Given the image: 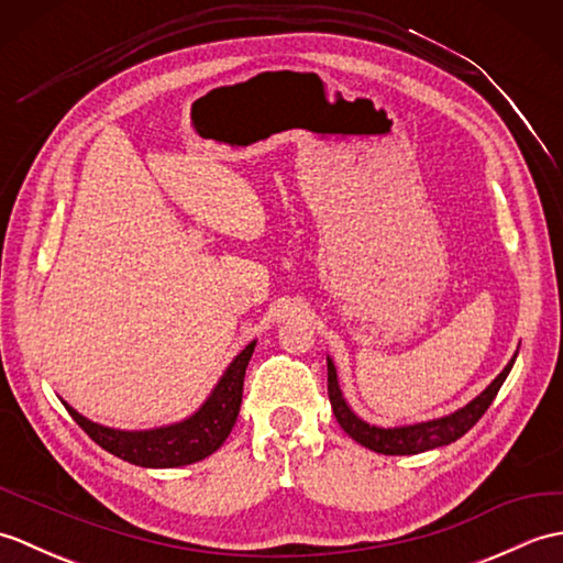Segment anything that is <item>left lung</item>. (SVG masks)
Instances as JSON below:
<instances>
[{"label":"left lung","instance_id":"1","mask_svg":"<svg viewBox=\"0 0 563 563\" xmlns=\"http://www.w3.org/2000/svg\"><path fill=\"white\" fill-rule=\"evenodd\" d=\"M518 353L510 357V363L504 367L492 385H488L479 397L470 401L464 409L454 411L450 416L435 418V421H426V423H416V426H404V428H377L365 423L363 418H357L351 406L345 404L341 387H339V377H336V367H333L331 357H327L329 365V399H331V409L341 428L349 433L355 442H361L367 450H375L379 454H418L433 448L450 445V442L460 440L466 430H470L479 418L486 413L488 406L496 399V394L504 385L512 363H516Z\"/></svg>","mask_w":563,"mask_h":563}]
</instances>
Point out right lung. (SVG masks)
Listing matches in <instances>:
<instances>
[{
  "mask_svg": "<svg viewBox=\"0 0 563 563\" xmlns=\"http://www.w3.org/2000/svg\"><path fill=\"white\" fill-rule=\"evenodd\" d=\"M256 341H251L239 353L227 373L212 389L208 401L181 423L152 428V430H115L89 421L81 413L65 404L69 416L97 445L115 454L130 464L154 466V470H169V466H184L206 460L218 450L236 423L239 406H242V389L246 365L254 353Z\"/></svg>",
  "mask_w": 563,
  "mask_h": 563,
  "instance_id": "1",
  "label": "right lung"
}]
</instances>
